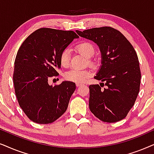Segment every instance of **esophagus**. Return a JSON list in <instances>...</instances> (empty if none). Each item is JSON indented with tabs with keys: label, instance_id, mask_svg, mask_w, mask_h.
Segmentation results:
<instances>
[{
	"label": "esophagus",
	"instance_id": "obj_1",
	"mask_svg": "<svg viewBox=\"0 0 154 154\" xmlns=\"http://www.w3.org/2000/svg\"><path fill=\"white\" fill-rule=\"evenodd\" d=\"M82 84H80V83H77V84H76V86H77V87H80V86H82Z\"/></svg>",
	"mask_w": 154,
	"mask_h": 154
}]
</instances>
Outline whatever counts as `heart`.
<instances>
[{
    "label": "heart",
    "instance_id": "b5f03b06",
    "mask_svg": "<svg viewBox=\"0 0 154 154\" xmlns=\"http://www.w3.org/2000/svg\"><path fill=\"white\" fill-rule=\"evenodd\" d=\"M75 50L87 59V63L90 66L94 65V62L91 59L94 56V47L93 44L89 42H82L75 46ZM60 63L63 67H66L69 63V51L65 48L61 52L60 55ZM91 73L89 70H77L70 69L65 74V78L66 80L75 83H83L91 76Z\"/></svg>",
    "mask_w": 154,
    "mask_h": 154
}]
</instances>
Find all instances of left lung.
Masks as SVG:
<instances>
[{
    "mask_svg": "<svg viewBox=\"0 0 154 154\" xmlns=\"http://www.w3.org/2000/svg\"><path fill=\"white\" fill-rule=\"evenodd\" d=\"M76 32L95 42L101 53L102 65L94 79L105 84L89 86V109L101 121H120L134 106L140 88L136 51L121 32L110 26Z\"/></svg>",
    "mask_w": 154,
    "mask_h": 154,
    "instance_id": "8db88e82",
    "label": "left lung"
}]
</instances>
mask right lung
Wrapping results in <instances>:
<instances>
[{
	"label": "right lung",
	"instance_id": "obj_1",
	"mask_svg": "<svg viewBox=\"0 0 154 154\" xmlns=\"http://www.w3.org/2000/svg\"><path fill=\"white\" fill-rule=\"evenodd\" d=\"M78 37L73 31L41 28L20 47L15 60L14 87L20 106L32 121L52 123L66 111L75 83L65 81L53 87L48 79L58 75L61 52Z\"/></svg>",
	"mask_w": 154,
	"mask_h": 154
}]
</instances>
